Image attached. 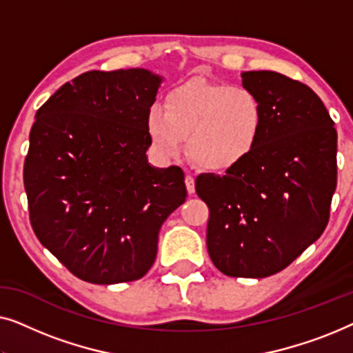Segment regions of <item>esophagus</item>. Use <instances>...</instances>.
<instances>
[{"label": "esophagus", "mask_w": 353, "mask_h": 353, "mask_svg": "<svg viewBox=\"0 0 353 353\" xmlns=\"http://www.w3.org/2000/svg\"><path fill=\"white\" fill-rule=\"evenodd\" d=\"M185 183H186V190H188V192H190V194H194V191H196L194 176H192V175H186Z\"/></svg>", "instance_id": "34e87169"}]
</instances>
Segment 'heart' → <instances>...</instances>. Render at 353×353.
Here are the masks:
<instances>
[{
    "label": "heart",
    "mask_w": 353,
    "mask_h": 353,
    "mask_svg": "<svg viewBox=\"0 0 353 353\" xmlns=\"http://www.w3.org/2000/svg\"><path fill=\"white\" fill-rule=\"evenodd\" d=\"M265 127L257 96L245 86L194 79L167 94L165 108L146 114L152 146L165 159L183 152V139L197 165L226 172L252 156Z\"/></svg>",
    "instance_id": "b5f03b06"
}]
</instances>
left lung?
I'll return each mask as SVG.
<instances>
[{
	"mask_svg": "<svg viewBox=\"0 0 353 353\" xmlns=\"http://www.w3.org/2000/svg\"><path fill=\"white\" fill-rule=\"evenodd\" d=\"M265 127L252 156L225 175L201 173L209 205L207 250L221 273L265 278L315 243L330 220L337 183V132L307 85L272 70L241 74Z\"/></svg>",
	"mask_w": 353,
	"mask_h": 353,
	"instance_id": "8db88e82",
	"label": "left lung"
}]
</instances>
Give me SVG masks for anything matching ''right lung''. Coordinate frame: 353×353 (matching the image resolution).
<instances>
[{
  "label": "right lung",
  "instance_id": "1",
  "mask_svg": "<svg viewBox=\"0 0 353 353\" xmlns=\"http://www.w3.org/2000/svg\"><path fill=\"white\" fill-rule=\"evenodd\" d=\"M162 77L146 69L81 74L40 109L23 163L37 238L77 278H143L159 231L186 201L180 167L148 162L146 114Z\"/></svg>",
  "mask_w": 353,
  "mask_h": 353
}]
</instances>
